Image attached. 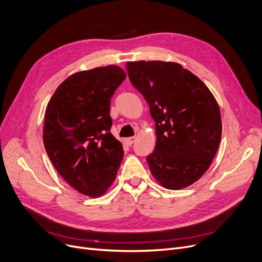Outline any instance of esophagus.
I'll list each match as a JSON object with an SVG mask.
<instances>
[{
	"instance_id": "obj_1",
	"label": "esophagus",
	"mask_w": 262,
	"mask_h": 262,
	"mask_svg": "<svg viewBox=\"0 0 262 262\" xmlns=\"http://www.w3.org/2000/svg\"><path fill=\"white\" fill-rule=\"evenodd\" d=\"M136 139H137L136 137H129V138H127V140H126V141H127V143H128L129 145H132V144L136 141Z\"/></svg>"
}]
</instances>
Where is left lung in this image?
Listing matches in <instances>:
<instances>
[{
    "label": "left lung",
    "instance_id": "left-lung-1",
    "mask_svg": "<svg viewBox=\"0 0 262 262\" xmlns=\"http://www.w3.org/2000/svg\"><path fill=\"white\" fill-rule=\"evenodd\" d=\"M126 69L155 121L156 146L146 157L150 172L171 190L195 183L210 167L221 141V114L214 96L180 63L128 61Z\"/></svg>",
    "mask_w": 262,
    "mask_h": 262
}]
</instances>
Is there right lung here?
<instances>
[{
    "mask_svg": "<svg viewBox=\"0 0 262 262\" xmlns=\"http://www.w3.org/2000/svg\"><path fill=\"white\" fill-rule=\"evenodd\" d=\"M118 66L69 76L50 100L43 143L53 166L81 194L98 198L115 181L124 150L110 133V99L125 79Z\"/></svg>",
    "mask_w": 262,
    "mask_h": 262,
    "instance_id": "right-lung-1",
    "label": "right lung"
}]
</instances>
